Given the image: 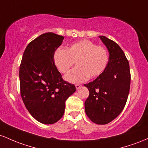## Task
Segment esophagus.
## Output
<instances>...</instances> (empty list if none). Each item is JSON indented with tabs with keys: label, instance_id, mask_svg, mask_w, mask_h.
Instances as JSON below:
<instances>
[{
	"label": "esophagus",
	"instance_id": "obj_1",
	"mask_svg": "<svg viewBox=\"0 0 148 148\" xmlns=\"http://www.w3.org/2000/svg\"><path fill=\"white\" fill-rule=\"evenodd\" d=\"M81 87H82V85H81V84H75V88H76V89H79V88H81Z\"/></svg>",
	"mask_w": 148,
	"mask_h": 148
}]
</instances>
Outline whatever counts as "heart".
<instances>
[{
	"mask_svg": "<svg viewBox=\"0 0 148 148\" xmlns=\"http://www.w3.org/2000/svg\"><path fill=\"white\" fill-rule=\"evenodd\" d=\"M106 48L96 46L92 41L83 40L70 45L67 49L58 48L53 56L54 64L61 73L69 72L75 62L77 67L65 76L67 82H82L103 72L108 62Z\"/></svg>",
	"mask_w": 148,
	"mask_h": 148,
	"instance_id": "1",
	"label": "heart"
}]
</instances>
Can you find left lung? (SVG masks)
<instances>
[{"mask_svg":"<svg viewBox=\"0 0 148 148\" xmlns=\"http://www.w3.org/2000/svg\"><path fill=\"white\" fill-rule=\"evenodd\" d=\"M99 38L108 51V62L96 79L84 85L89 92L84 108L93 122L106 124L123 110L130 89L131 74L129 61L121 47L105 36Z\"/></svg>","mask_w":148,"mask_h":148,"instance_id":"obj_1","label":"left lung"}]
</instances>
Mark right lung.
Instances as JSON below:
<instances>
[{"label":"right lung","instance_id":"1","mask_svg":"<svg viewBox=\"0 0 148 148\" xmlns=\"http://www.w3.org/2000/svg\"><path fill=\"white\" fill-rule=\"evenodd\" d=\"M61 36L46 33L26 47L19 68L21 96L29 113L39 122L52 124L64 115L66 101L75 87L61 77L54 64V52Z\"/></svg>","mask_w":148,"mask_h":148}]
</instances>
